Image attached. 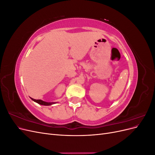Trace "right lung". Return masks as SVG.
Masks as SVG:
<instances>
[{
    "instance_id": "right-lung-1",
    "label": "right lung",
    "mask_w": 155,
    "mask_h": 155,
    "mask_svg": "<svg viewBox=\"0 0 155 155\" xmlns=\"http://www.w3.org/2000/svg\"><path fill=\"white\" fill-rule=\"evenodd\" d=\"M30 98L34 101L37 103L38 104L42 105L48 106V105H51L55 104V102H46V101H44L41 100H35V99H33V98H31V97H30Z\"/></svg>"
}]
</instances>
